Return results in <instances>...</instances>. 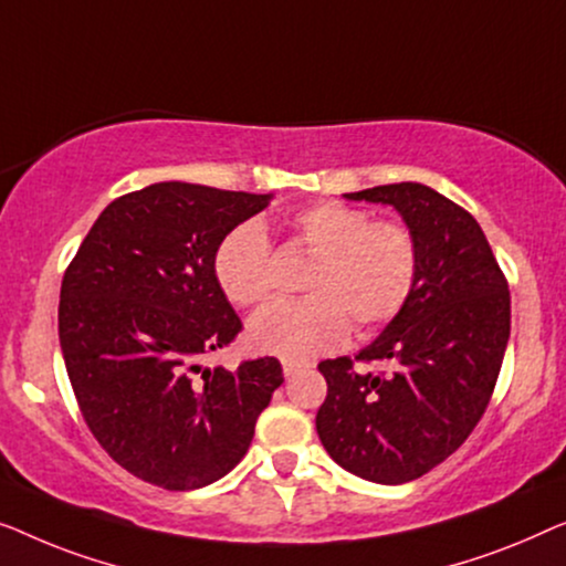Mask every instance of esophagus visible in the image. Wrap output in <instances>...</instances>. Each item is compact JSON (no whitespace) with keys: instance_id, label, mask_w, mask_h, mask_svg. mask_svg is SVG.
Segmentation results:
<instances>
[{"instance_id":"obj_1","label":"esophagus","mask_w":566,"mask_h":566,"mask_svg":"<svg viewBox=\"0 0 566 566\" xmlns=\"http://www.w3.org/2000/svg\"><path fill=\"white\" fill-rule=\"evenodd\" d=\"M282 369H284V377H286V379H292V377H297L300 371H307V369H310V364H305V361H290V359H284V361H282Z\"/></svg>"}]
</instances>
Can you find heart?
<instances>
[{
	"label": "heart",
	"instance_id": "heart-1",
	"mask_svg": "<svg viewBox=\"0 0 566 566\" xmlns=\"http://www.w3.org/2000/svg\"><path fill=\"white\" fill-rule=\"evenodd\" d=\"M294 230L315 253L307 300H282L249 325L256 352L307 361L348 338V315L361 328L392 321L418 280L416 235L400 222H374L361 207L315 202L297 212ZM214 276L235 305H256L274 290L272 245L264 222L245 220L214 251Z\"/></svg>",
	"mask_w": 566,
	"mask_h": 566
}]
</instances>
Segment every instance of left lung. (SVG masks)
Wrapping results in <instances>:
<instances>
[{
  "mask_svg": "<svg viewBox=\"0 0 566 566\" xmlns=\"http://www.w3.org/2000/svg\"><path fill=\"white\" fill-rule=\"evenodd\" d=\"M389 205L418 243L410 300L361 348L317 369L328 397L315 416L331 459L361 480L402 484L451 457L488 408L511 338V292L476 222L436 189L402 181L344 195Z\"/></svg>",
  "mask_w": 566,
  "mask_h": 566,
  "instance_id": "1",
  "label": "left lung"
}]
</instances>
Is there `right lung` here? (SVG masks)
I'll return each instance as SVG.
<instances>
[{
  "instance_id": "obj_1",
  "label": "right lung",
  "mask_w": 566,
  "mask_h": 566,
  "mask_svg": "<svg viewBox=\"0 0 566 566\" xmlns=\"http://www.w3.org/2000/svg\"><path fill=\"white\" fill-rule=\"evenodd\" d=\"M274 195L158 181L109 202L63 274L59 338L109 457L164 490H200L249 451L282 385L274 356L205 366L241 331L214 251Z\"/></svg>"
}]
</instances>
